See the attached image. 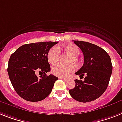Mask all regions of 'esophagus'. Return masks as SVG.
I'll return each instance as SVG.
<instances>
[{"label":"esophagus","instance_id":"esophagus-1","mask_svg":"<svg viewBox=\"0 0 122 122\" xmlns=\"http://www.w3.org/2000/svg\"><path fill=\"white\" fill-rule=\"evenodd\" d=\"M59 79H61V80H63L64 81H67L68 80V79H67V78H59Z\"/></svg>","mask_w":122,"mask_h":122}]
</instances>
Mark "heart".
Here are the masks:
<instances>
[{"mask_svg":"<svg viewBox=\"0 0 122 122\" xmlns=\"http://www.w3.org/2000/svg\"><path fill=\"white\" fill-rule=\"evenodd\" d=\"M63 50L64 52L69 54V58L67 60V63L70 64L66 65L58 64L53 66L51 69V73L56 76L63 78L67 77L73 71H75V66H79L80 64L79 54L80 52V47L74 44H68L64 46H60L58 47H52L49 49L47 53V59L51 64H55L58 61L59 56V51Z\"/></svg>","mask_w":122,"mask_h":122,"instance_id":"obj_1","label":"heart"}]
</instances>
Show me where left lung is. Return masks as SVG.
<instances>
[{"label": "left lung", "mask_w": 122, "mask_h": 122, "mask_svg": "<svg viewBox=\"0 0 122 122\" xmlns=\"http://www.w3.org/2000/svg\"><path fill=\"white\" fill-rule=\"evenodd\" d=\"M84 55V64L75 73L80 79L75 80V87L69 90L70 95L80 102H90L102 95L109 83L112 73L110 56L102 47L90 42L74 41Z\"/></svg>", "instance_id": "obj_1"}]
</instances>
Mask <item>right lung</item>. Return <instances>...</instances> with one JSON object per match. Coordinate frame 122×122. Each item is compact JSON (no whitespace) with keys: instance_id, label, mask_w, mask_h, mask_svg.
Returning a JSON list of instances; mask_svg holds the SVG:
<instances>
[{"instance_id":"right-lung-1","label":"right lung","mask_w":122,"mask_h":122,"mask_svg":"<svg viewBox=\"0 0 122 122\" xmlns=\"http://www.w3.org/2000/svg\"><path fill=\"white\" fill-rule=\"evenodd\" d=\"M58 42H41L22 46L10 57L7 72L15 91L29 102H39L51 93L58 78L46 73L51 70L47 53ZM43 75L38 77L37 74Z\"/></svg>"}]
</instances>
